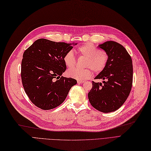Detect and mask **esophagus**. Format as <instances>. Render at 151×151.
<instances>
[{
  "mask_svg": "<svg viewBox=\"0 0 151 151\" xmlns=\"http://www.w3.org/2000/svg\"><path fill=\"white\" fill-rule=\"evenodd\" d=\"M85 81H83V80H78L77 81V83H78V84H81V83H83Z\"/></svg>",
  "mask_w": 151,
  "mask_h": 151,
  "instance_id": "esophagus-1",
  "label": "esophagus"
}]
</instances>
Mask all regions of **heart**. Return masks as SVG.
I'll list each match as a JSON object with an SVG mask.
<instances>
[{
	"label": "heart",
	"instance_id": "obj_1",
	"mask_svg": "<svg viewBox=\"0 0 151 151\" xmlns=\"http://www.w3.org/2000/svg\"><path fill=\"white\" fill-rule=\"evenodd\" d=\"M77 52L80 56L86 58L84 70L70 68L66 72L68 76L78 80L89 79L93 74L92 69L96 73L103 70L108 62V55L91 43H86L78 48ZM64 63L68 68H72L76 65V58L72 51H69L64 55Z\"/></svg>",
	"mask_w": 151,
	"mask_h": 151
}]
</instances>
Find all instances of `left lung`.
Returning <instances> with one entry per match:
<instances>
[{
  "label": "left lung",
  "mask_w": 151,
  "mask_h": 151,
  "mask_svg": "<svg viewBox=\"0 0 151 151\" xmlns=\"http://www.w3.org/2000/svg\"><path fill=\"white\" fill-rule=\"evenodd\" d=\"M98 47L104 50L108 59L106 66L95 79L106 81L103 85L92 81L88 96L93 107L107 113L118 109L129 95L132 85V61L125 48L118 42L108 41Z\"/></svg>",
  "instance_id": "1"
}]
</instances>
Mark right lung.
I'll return each mask as SVG.
<instances>
[{
    "label": "right lung",
    "instance_id": "right-lung-1",
    "mask_svg": "<svg viewBox=\"0 0 151 151\" xmlns=\"http://www.w3.org/2000/svg\"><path fill=\"white\" fill-rule=\"evenodd\" d=\"M72 48L71 43L40 38L24 52L21 64L22 85L37 107L49 110L58 106L76 84V80L61 76L66 69L64 55Z\"/></svg>",
    "mask_w": 151,
    "mask_h": 151
}]
</instances>
